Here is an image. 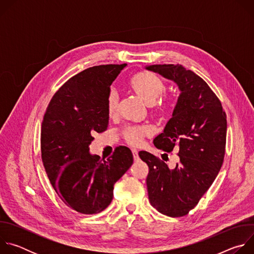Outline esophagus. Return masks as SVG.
Instances as JSON below:
<instances>
[{
  "mask_svg": "<svg viewBox=\"0 0 254 254\" xmlns=\"http://www.w3.org/2000/svg\"><path fill=\"white\" fill-rule=\"evenodd\" d=\"M131 153H132V156H133L134 161H137V160H138V152H137V150L132 149V150H131Z\"/></svg>",
  "mask_w": 254,
  "mask_h": 254,
  "instance_id": "esophagus-1",
  "label": "esophagus"
}]
</instances>
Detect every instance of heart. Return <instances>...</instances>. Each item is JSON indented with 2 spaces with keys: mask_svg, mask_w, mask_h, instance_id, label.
I'll return each instance as SVG.
<instances>
[{
  "mask_svg": "<svg viewBox=\"0 0 254 254\" xmlns=\"http://www.w3.org/2000/svg\"><path fill=\"white\" fill-rule=\"evenodd\" d=\"M127 87L136 94L141 100L151 105L164 93L165 84L163 81L151 72L141 71L132 75L127 81ZM170 102H159L156 104V112L165 114L170 108ZM105 108L108 117H115L118 110V95L116 92L111 91L106 96ZM152 129L149 126H128L123 130L125 139L131 144L137 146L143 137L151 133Z\"/></svg>",
  "mask_w": 254,
  "mask_h": 254,
  "instance_id": "heart-1",
  "label": "heart"
}]
</instances>
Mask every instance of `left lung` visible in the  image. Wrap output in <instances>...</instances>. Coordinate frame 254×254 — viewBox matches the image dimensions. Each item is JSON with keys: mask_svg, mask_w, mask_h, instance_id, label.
Here are the masks:
<instances>
[{"mask_svg": "<svg viewBox=\"0 0 254 254\" xmlns=\"http://www.w3.org/2000/svg\"><path fill=\"white\" fill-rule=\"evenodd\" d=\"M146 69L174 81L180 90L172 118L154 138L156 148L178 151L176 167L170 169L146 151L138 156L149 167L147 187L152 206L164 215L181 217L198 204L221 169L226 114L218 97L193 71L180 64L149 65Z\"/></svg>", "mask_w": 254, "mask_h": 254, "instance_id": "left-lung-1", "label": "left lung"}]
</instances>
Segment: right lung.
Here are the masks:
<instances>
[{"instance_id": "1", "label": "right lung", "mask_w": 254, "mask_h": 254, "mask_svg": "<svg viewBox=\"0 0 254 254\" xmlns=\"http://www.w3.org/2000/svg\"><path fill=\"white\" fill-rule=\"evenodd\" d=\"M127 66L89 67L53 95L41 127L42 162L55 192L72 210L96 214L113 201L114 186L132 165L131 151L116 148L107 160L89 153L94 132L108 127L105 108L111 85Z\"/></svg>"}]
</instances>
